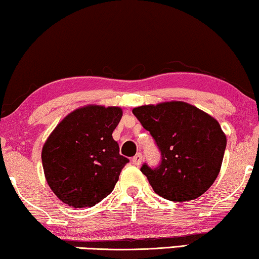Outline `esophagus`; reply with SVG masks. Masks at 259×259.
<instances>
[{
  "label": "esophagus",
  "mask_w": 259,
  "mask_h": 259,
  "mask_svg": "<svg viewBox=\"0 0 259 259\" xmlns=\"http://www.w3.org/2000/svg\"><path fill=\"white\" fill-rule=\"evenodd\" d=\"M131 161H133V164L136 165V166H140V165L142 164V161H143L142 153H137L136 156L133 158V160H131Z\"/></svg>",
  "instance_id": "1"
}]
</instances>
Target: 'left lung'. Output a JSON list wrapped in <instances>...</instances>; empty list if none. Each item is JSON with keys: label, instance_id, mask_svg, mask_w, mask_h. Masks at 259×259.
Here are the masks:
<instances>
[{"label": "left lung", "instance_id": "8db88e82", "mask_svg": "<svg viewBox=\"0 0 259 259\" xmlns=\"http://www.w3.org/2000/svg\"><path fill=\"white\" fill-rule=\"evenodd\" d=\"M133 113L160 152L157 166L141 167L153 191L177 202L202 195L218 178L227 146L219 122L180 101L137 107Z\"/></svg>", "mask_w": 259, "mask_h": 259}]
</instances>
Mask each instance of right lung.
Listing matches in <instances>:
<instances>
[{
  "label": "right lung",
  "mask_w": 259,
  "mask_h": 259,
  "mask_svg": "<svg viewBox=\"0 0 259 259\" xmlns=\"http://www.w3.org/2000/svg\"><path fill=\"white\" fill-rule=\"evenodd\" d=\"M121 117V108L87 106L67 115L50 135L41 161L46 181L61 201L93 207L113 192L129 163L111 136Z\"/></svg>",
  "instance_id": "add662e5"
}]
</instances>
